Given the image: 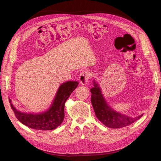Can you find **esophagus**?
Wrapping results in <instances>:
<instances>
[{"instance_id": "esophagus-1", "label": "esophagus", "mask_w": 161, "mask_h": 161, "mask_svg": "<svg viewBox=\"0 0 161 161\" xmlns=\"http://www.w3.org/2000/svg\"><path fill=\"white\" fill-rule=\"evenodd\" d=\"M89 78H90V74L88 72L86 71L82 72L79 76V80H80V84H82V85H86L87 83H88Z\"/></svg>"}]
</instances>
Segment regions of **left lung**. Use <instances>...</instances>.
Segmentation results:
<instances>
[{
  "label": "left lung",
  "mask_w": 161,
  "mask_h": 161,
  "mask_svg": "<svg viewBox=\"0 0 161 161\" xmlns=\"http://www.w3.org/2000/svg\"><path fill=\"white\" fill-rule=\"evenodd\" d=\"M92 85L93 87L91 89L92 108L97 118L107 127L114 129L124 128L133 124L142 117L144 114L138 116L130 117L115 111L107 102L99 83L94 78H92Z\"/></svg>",
  "instance_id": "1"
}]
</instances>
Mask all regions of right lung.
<instances>
[{
	"label": "right lung",
	"instance_id": "obj_1",
	"mask_svg": "<svg viewBox=\"0 0 161 161\" xmlns=\"http://www.w3.org/2000/svg\"><path fill=\"white\" fill-rule=\"evenodd\" d=\"M79 85L78 81H66L59 86L49 108L40 113H27L19 111L9 103L17 119L27 127L38 130H53L60 125L64 118V104Z\"/></svg>",
	"mask_w": 161,
	"mask_h": 161
}]
</instances>
